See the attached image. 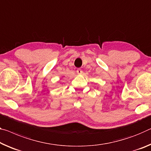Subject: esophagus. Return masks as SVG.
I'll return each instance as SVG.
<instances>
[{"label": "esophagus", "mask_w": 151, "mask_h": 151, "mask_svg": "<svg viewBox=\"0 0 151 151\" xmlns=\"http://www.w3.org/2000/svg\"><path fill=\"white\" fill-rule=\"evenodd\" d=\"M76 73L78 74V75H81V74L83 73V70H81V68H78L77 70H76Z\"/></svg>", "instance_id": "esophagus-1"}]
</instances>
